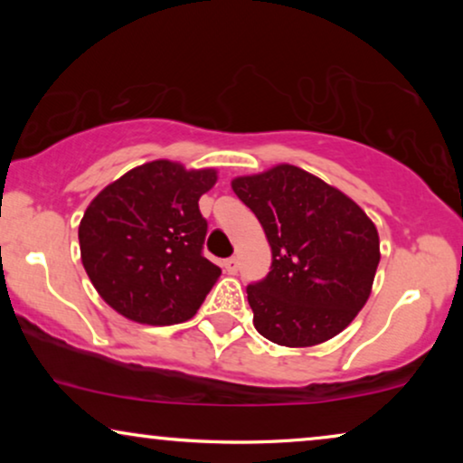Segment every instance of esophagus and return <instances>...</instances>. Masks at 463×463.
<instances>
[{"label":"esophagus","mask_w":463,"mask_h":463,"mask_svg":"<svg viewBox=\"0 0 463 463\" xmlns=\"http://www.w3.org/2000/svg\"><path fill=\"white\" fill-rule=\"evenodd\" d=\"M238 265H240V261L236 257H230V259H225V261H223V268H225L227 274H236Z\"/></svg>","instance_id":"obj_1"}]
</instances>
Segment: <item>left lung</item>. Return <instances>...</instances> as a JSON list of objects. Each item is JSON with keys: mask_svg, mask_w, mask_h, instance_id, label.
<instances>
[{"mask_svg": "<svg viewBox=\"0 0 463 463\" xmlns=\"http://www.w3.org/2000/svg\"><path fill=\"white\" fill-rule=\"evenodd\" d=\"M232 189L255 213L271 246L269 274L246 287L257 331L287 347L339 335L375 280L373 221L339 189L290 164L238 176Z\"/></svg>", "mask_w": 463, "mask_h": 463, "instance_id": "1", "label": "left lung"}]
</instances>
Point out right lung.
I'll list each match as a JSON object with an SVG mask.
<instances>
[{"label":"right lung","mask_w":463,"mask_h":463,"mask_svg":"<svg viewBox=\"0 0 463 463\" xmlns=\"http://www.w3.org/2000/svg\"><path fill=\"white\" fill-rule=\"evenodd\" d=\"M217 170L156 160L107 185L80 223L81 263L99 295L128 320L179 325L221 276L202 255L208 232L198 200Z\"/></svg>","instance_id":"right-lung-1"}]
</instances>
